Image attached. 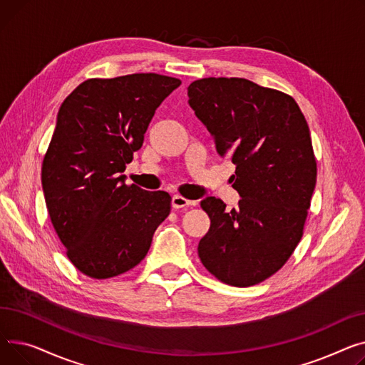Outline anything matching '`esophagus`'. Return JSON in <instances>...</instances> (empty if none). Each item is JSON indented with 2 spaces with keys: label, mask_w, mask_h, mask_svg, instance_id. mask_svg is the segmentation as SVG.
<instances>
[{
  "label": "esophagus",
  "mask_w": 365,
  "mask_h": 365,
  "mask_svg": "<svg viewBox=\"0 0 365 365\" xmlns=\"http://www.w3.org/2000/svg\"><path fill=\"white\" fill-rule=\"evenodd\" d=\"M170 205H173L174 209H181V207H188L192 205L191 200L180 196V195H174L173 196V200H170Z\"/></svg>",
  "instance_id": "1"
}]
</instances>
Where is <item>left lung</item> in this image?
<instances>
[{
  "mask_svg": "<svg viewBox=\"0 0 365 365\" xmlns=\"http://www.w3.org/2000/svg\"><path fill=\"white\" fill-rule=\"evenodd\" d=\"M187 91L218 153L235 165L232 187L242 197L231 210L215 197L200 202L210 218L200 261L227 284H258L302 237L317 181L307 119L290 96L243 78H205Z\"/></svg>",
  "mask_w": 365,
  "mask_h": 365,
  "instance_id": "1",
  "label": "left lung"
}]
</instances>
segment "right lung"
Masks as SVG:
<instances>
[{"mask_svg":"<svg viewBox=\"0 0 365 365\" xmlns=\"http://www.w3.org/2000/svg\"><path fill=\"white\" fill-rule=\"evenodd\" d=\"M180 83L158 73L88 79L60 106L42 191L68 258L85 275L101 280L138 265L169 215L168 192L126 185L122 173Z\"/></svg>","mask_w":365,"mask_h":365,"instance_id":"right-lung-1","label":"right lung"}]
</instances>
